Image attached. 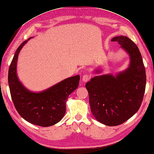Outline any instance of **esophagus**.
<instances>
[{"instance_id":"esophagus-1","label":"esophagus","mask_w":154,"mask_h":154,"mask_svg":"<svg viewBox=\"0 0 154 154\" xmlns=\"http://www.w3.org/2000/svg\"><path fill=\"white\" fill-rule=\"evenodd\" d=\"M91 75L89 74H85L83 75V78H82V81L83 82H87L91 80Z\"/></svg>"}]
</instances>
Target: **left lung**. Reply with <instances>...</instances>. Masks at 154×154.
<instances>
[{"label":"left lung","mask_w":154,"mask_h":154,"mask_svg":"<svg viewBox=\"0 0 154 154\" xmlns=\"http://www.w3.org/2000/svg\"><path fill=\"white\" fill-rule=\"evenodd\" d=\"M128 52L130 65L116 77L97 75L85 84L93 116L107 126L121 125L139 110L145 93V67L139 48L125 36L112 39Z\"/></svg>","instance_id":"1"}]
</instances>
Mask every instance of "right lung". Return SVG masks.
<instances>
[{
	"mask_svg": "<svg viewBox=\"0 0 154 154\" xmlns=\"http://www.w3.org/2000/svg\"><path fill=\"white\" fill-rule=\"evenodd\" d=\"M29 39L19 46L10 65V92L16 110L23 119L32 125L49 127L59 122L65 115L67 98L79 86L80 76L63 80L42 93L27 91L17 79L16 66L20 51Z\"/></svg>",
	"mask_w": 154,
	"mask_h": 154,
	"instance_id": "obj_1",
	"label": "right lung"
}]
</instances>
